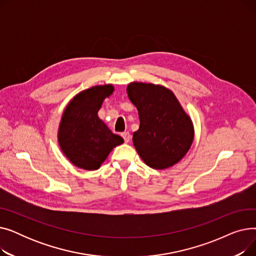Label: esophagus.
<instances>
[{"mask_svg":"<svg viewBox=\"0 0 256 256\" xmlns=\"http://www.w3.org/2000/svg\"><path fill=\"white\" fill-rule=\"evenodd\" d=\"M121 136H122V138L124 139V142H126V143L130 142V132H121Z\"/></svg>","mask_w":256,"mask_h":256,"instance_id":"34e87169","label":"esophagus"}]
</instances>
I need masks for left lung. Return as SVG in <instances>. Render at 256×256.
I'll use <instances>...</instances> for the list:
<instances>
[{
    "instance_id": "obj_1",
    "label": "left lung",
    "mask_w": 256,
    "mask_h": 256,
    "mask_svg": "<svg viewBox=\"0 0 256 256\" xmlns=\"http://www.w3.org/2000/svg\"><path fill=\"white\" fill-rule=\"evenodd\" d=\"M126 92L139 113L132 142L144 163L158 170L176 164L190 150L194 130L176 96L163 86L137 82Z\"/></svg>"
}]
</instances>
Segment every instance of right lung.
Instances as JSON below:
<instances>
[{
    "mask_svg": "<svg viewBox=\"0 0 256 256\" xmlns=\"http://www.w3.org/2000/svg\"><path fill=\"white\" fill-rule=\"evenodd\" d=\"M112 85L84 90L66 106L59 126V144L70 162L84 170H96L115 146L124 139L113 134L98 118V112Z\"/></svg>",
    "mask_w": 256,
    "mask_h": 256,
    "instance_id": "add662e5",
    "label": "right lung"
}]
</instances>
